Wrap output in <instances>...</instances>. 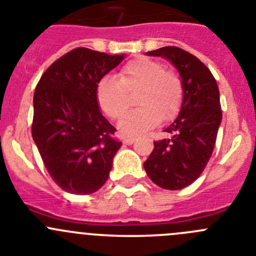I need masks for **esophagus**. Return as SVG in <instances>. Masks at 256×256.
I'll list each match as a JSON object with an SVG mask.
<instances>
[{
  "label": "esophagus",
  "mask_w": 256,
  "mask_h": 256,
  "mask_svg": "<svg viewBox=\"0 0 256 256\" xmlns=\"http://www.w3.org/2000/svg\"><path fill=\"white\" fill-rule=\"evenodd\" d=\"M134 142H135V138H134V136H125V138H124V142H125V144H132Z\"/></svg>",
  "instance_id": "obj_1"
}]
</instances>
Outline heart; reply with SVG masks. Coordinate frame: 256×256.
<instances>
[{
    "label": "heart",
    "instance_id": "obj_1",
    "mask_svg": "<svg viewBox=\"0 0 256 256\" xmlns=\"http://www.w3.org/2000/svg\"><path fill=\"white\" fill-rule=\"evenodd\" d=\"M183 82L173 69L150 58L128 62L118 73V80L104 77L96 88L100 108L111 120H120L136 96L139 108L131 112L120 124L125 135H139L154 128L159 121H169L178 114L183 102Z\"/></svg>",
    "mask_w": 256,
    "mask_h": 256
}]
</instances>
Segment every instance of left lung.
Listing matches in <instances>:
<instances>
[{"instance_id": "left-lung-1", "label": "left lung", "mask_w": 256, "mask_h": 256, "mask_svg": "<svg viewBox=\"0 0 256 256\" xmlns=\"http://www.w3.org/2000/svg\"><path fill=\"white\" fill-rule=\"evenodd\" d=\"M169 59L183 82L182 108L166 128L169 138L154 142L144 163L148 176L164 190H178L192 184L206 168L222 120L220 90L211 70L197 56L176 46L148 52Z\"/></svg>"}]
</instances>
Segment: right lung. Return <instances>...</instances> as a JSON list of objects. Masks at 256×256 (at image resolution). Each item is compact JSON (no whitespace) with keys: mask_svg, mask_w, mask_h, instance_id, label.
<instances>
[{"mask_svg":"<svg viewBox=\"0 0 256 256\" xmlns=\"http://www.w3.org/2000/svg\"><path fill=\"white\" fill-rule=\"evenodd\" d=\"M122 59L76 48L38 82L31 134L48 173L66 192L90 194L108 179L122 142L114 139L116 128L100 111L96 88Z\"/></svg>","mask_w":256,"mask_h":256,"instance_id":"right-lung-1","label":"right lung"}]
</instances>
